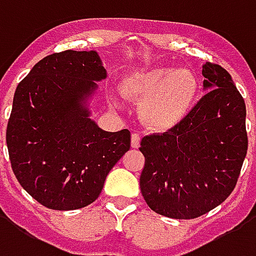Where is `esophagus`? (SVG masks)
<instances>
[{"label":"esophagus","mask_w":256,"mask_h":256,"mask_svg":"<svg viewBox=\"0 0 256 256\" xmlns=\"http://www.w3.org/2000/svg\"><path fill=\"white\" fill-rule=\"evenodd\" d=\"M141 142V137L138 134H133L132 136V148H138Z\"/></svg>","instance_id":"obj_1"}]
</instances>
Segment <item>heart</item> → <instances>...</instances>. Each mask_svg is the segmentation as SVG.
<instances>
[{
	"instance_id": "b5f03b06",
	"label": "heart",
	"mask_w": 256,
	"mask_h": 256,
	"mask_svg": "<svg viewBox=\"0 0 256 256\" xmlns=\"http://www.w3.org/2000/svg\"><path fill=\"white\" fill-rule=\"evenodd\" d=\"M200 88V78L192 70L157 66L128 76L122 90L128 98L142 102L141 116L146 126L166 132L188 116Z\"/></svg>"
}]
</instances>
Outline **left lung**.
<instances>
[{"label":"left lung","mask_w":256,"mask_h":256,"mask_svg":"<svg viewBox=\"0 0 256 256\" xmlns=\"http://www.w3.org/2000/svg\"><path fill=\"white\" fill-rule=\"evenodd\" d=\"M202 74L208 94L188 116L166 133L144 137L140 148L144 200L170 218H196L222 204L247 154L246 104L232 77L210 62Z\"/></svg>","instance_id":"obj_1"}]
</instances>
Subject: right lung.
Here are the masks:
<instances>
[{
  "label": "right lung",
  "mask_w": 256,
  "mask_h": 256,
  "mask_svg": "<svg viewBox=\"0 0 256 256\" xmlns=\"http://www.w3.org/2000/svg\"><path fill=\"white\" fill-rule=\"evenodd\" d=\"M107 70L96 51L44 56L17 85L6 128L13 174L28 194L54 210L92 204L130 149V132H104L90 100Z\"/></svg>",
  "instance_id": "add662e5"
}]
</instances>
